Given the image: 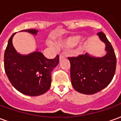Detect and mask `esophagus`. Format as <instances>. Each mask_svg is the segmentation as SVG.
I'll use <instances>...</instances> for the list:
<instances>
[{"label":"esophagus","mask_w":121,"mask_h":121,"mask_svg":"<svg viewBox=\"0 0 121 121\" xmlns=\"http://www.w3.org/2000/svg\"><path fill=\"white\" fill-rule=\"evenodd\" d=\"M65 56L63 54H61L60 55V60H62V59H63V58H65Z\"/></svg>","instance_id":"esophagus-1"}]
</instances>
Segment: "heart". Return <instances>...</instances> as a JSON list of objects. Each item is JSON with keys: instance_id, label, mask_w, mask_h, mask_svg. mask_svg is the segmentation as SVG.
Wrapping results in <instances>:
<instances>
[{"instance_id": "b5f03b06", "label": "heart", "mask_w": 121, "mask_h": 121, "mask_svg": "<svg viewBox=\"0 0 121 121\" xmlns=\"http://www.w3.org/2000/svg\"><path fill=\"white\" fill-rule=\"evenodd\" d=\"M84 39H81V37L78 35H71L66 38H62L56 42V45L61 48H71L74 47L78 43H83Z\"/></svg>"}]
</instances>
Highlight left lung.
I'll use <instances>...</instances> for the list:
<instances>
[{
    "mask_svg": "<svg viewBox=\"0 0 121 121\" xmlns=\"http://www.w3.org/2000/svg\"><path fill=\"white\" fill-rule=\"evenodd\" d=\"M97 35L106 44L107 53L104 56L94 57L86 53L68 58L71 83L74 89L81 93L92 95L102 90L112 82L115 73L117 58L114 50L103 32Z\"/></svg>",
    "mask_w": 121,
    "mask_h": 121,
    "instance_id": "left-lung-1",
    "label": "left lung"
}]
</instances>
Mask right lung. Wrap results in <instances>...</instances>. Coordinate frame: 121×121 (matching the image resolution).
Here are the masks:
<instances>
[{
    "label": "right lung",
    "mask_w": 121,
    "mask_h": 121,
    "mask_svg": "<svg viewBox=\"0 0 121 121\" xmlns=\"http://www.w3.org/2000/svg\"><path fill=\"white\" fill-rule=\"evenodd\" d=\"M36 35L37 30H23ZM8 40L4 52V70L12 86L17 91L28 96H39L50 89L51 73L59 63V56L47 59L42 53L35 51L28 55H21L13 46L12 39Z\"/></svg>",
    "instance_id": "add662e5"
}]
</instances>
